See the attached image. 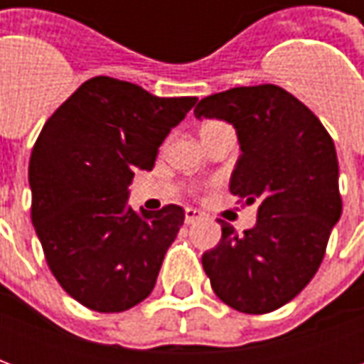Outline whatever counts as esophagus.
Returning a JSON list of instances; mask_svg holds the SVG:
<instances>
[{
	"label": "esophagus",
	"instance_id": "34e87169",
	"mask_svg": "<svg viewBox=\"0 0 364 364\" xmlns=\"http://www.w3.org/2000/svg\"><path fill=\"white\" fill-rule=\"evenodd\" d=\"M203 218V213L200 210H197V208H185V222L187 224H193V222H197Z\"/></svg>",
	"mask_w": 364,
	"mask_h": 364
}]
</instances>
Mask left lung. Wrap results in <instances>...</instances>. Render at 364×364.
I'll list each match as a JSON object with an SVG mask.
<instances>
[{"instance_id":"obj_1","label":"left lung","mask_w":364,"mask_h":364,"mask_svg":"<svg viewBox=\"0 0 364 364\" xmlns=\"http://www.w3.org/2000/svg\"><path fill=\"white\" fill-rule=\"evenodd\" d=\"M195 117L234 124L242 156L230 193L259 203L257 224L242 236L220 220V242L203 255L205 273L237 312H273L312 281L341 216L333 140L304 103L273 83L205 97Z\"/></svg>"}]
</instances>
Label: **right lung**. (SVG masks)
Masks as SVG:
<instances>
[{
	"label": "right lung",
	"mask_w": 364,
	"mask_h": 364,
	"mask_svg": "<svg viewBox=\"0 0 364 364\" xmlns=\"http://www.w3.org/2000/svg\"><path fill=\"white\" fill-rule=\"evenodd\" d=\"M197 97H156L97 75L68 97L28 161L31 218L60 287L95 312H124L150 294L185 210L136 213V169L150 171L171 128Z\"/></svg>",
	"instance_id": "add662e5"
}]
</instances>
